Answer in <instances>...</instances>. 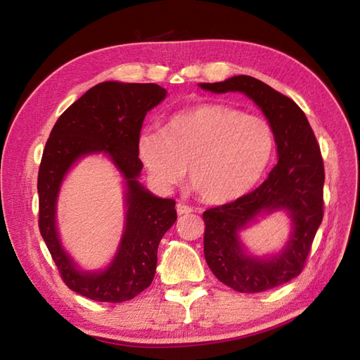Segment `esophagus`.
<instances>
[{
  "label": "esophagus",
  "instance_id": "obj_1",
  "mask_svg": "<svg viewBox=\"0 0 360 360\" xmlns=\"http://www.w3.org/2000/svg\"><path fill=\"white\" fill-rule=\"evenodd\" d=\"M191 211H193V208L188 207V205H184V203H178L176 205L178 215H186V214H190Z\"/></svg>",
  "mask_w": 360,
  "mask_h": 360
}]
</instances>
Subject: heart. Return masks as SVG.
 <instances>
[{
	"label": "heart",
	"mask_w": 360,
	"mask_h": 360,
	"mask_svg": "<svg viewBox=\"0 0 360 360\" xmlns=\"http://www.w3.org/2000/svg\"><path fill=\"white\" fill-rule=\"evenodd\" d=\"M274 149L270 123L219 102L172 115L161 131L137 140L139 158L153 186L170 191L187 174L193 190L210 203L241 198L262 176Z\"/></svg>",
	"instance_id": "1"
}]
</instances>
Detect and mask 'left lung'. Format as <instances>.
<instances>
[{
    "instance_id": "obj_1",
    "label": "left lung",
    "mask_w": 360,
    "mask_h": 360,
    "mask_svg": "<svg viewBox=\"0 0 360 360\" xmlns=\"http://www.w3.org/2000/svg\"><path fill=\"white\" fill-rule=\"evenodd\" d=\"M199 86L212 94L248 95L269 119L279 153V161L258 188L203 212L205 259L214 276L235 291L276 288L303 271L323 220L324 164L320 146L302 108L262 81L238 75ZM276 209L288 210L293 220L287 248L271 260L245 255L238 231L259 212Z\"/></svg>"
}]
</instances>
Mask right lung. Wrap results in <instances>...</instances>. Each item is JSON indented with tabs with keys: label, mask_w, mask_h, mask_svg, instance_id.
Segmentation results:
<instances>
[{
	"label": "right lung",
	"mask_w": 360,
	"mask_h": 360,
	"mask_svg": "<svg viewBox=\"0 0 360 360\" xmlns=\"http://www.w3.org/2000/svg\"><path fill=\"white\" fill-rule=\"evenodd\" d=\"M158 84L105 81L87 90L58 117L37 174L39 231L69 290L95 302L134 299L153 281L158 244L176 221L173 199L153 196L137 181L143 162L137 140L148 111L166 98ZM105 151L127 179L126 232L115 259L101 274L79 272L63 250L55 228L56 194L78 158Z\"/></svg>",
	"instance_id": "add662e5"
}]
</instances>
